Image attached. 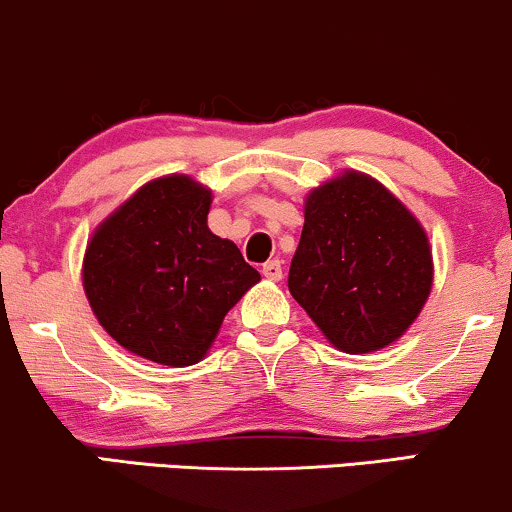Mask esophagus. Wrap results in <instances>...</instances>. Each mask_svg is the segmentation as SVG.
<instances>
[{
	"label": "esophagus",
	"mask_w": 512,
	"mask_h": 512,
	"mask_svg": "<svg viewBox=\"0 0 512 512\" xmlns=\"http://www.w3.org/2000/svg\"><path fill=\"white\" fill-rule=\"evenodd\" d=\"M263 275H266L268 280H282V263L280 261H268V263H263V270H261Z\"/></svg>",
	"instance_id": "obj_1"
}]
</instances>
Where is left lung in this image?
Here are the masks:
<instances>
[{
    "mask_svg": "<svg viewBox=\"0 0 512 512\" xmlns=\"http://www.w3.org/2000/svg\"><path fill=\"white\" fill-rule=\"evenodd\" d=\"M429 239L381 184L347 172L309 194L292 258V297L342 352L398 340L431 292Z\"/></svg>",
    "mask_w": 512,
    "mask_h": 512,
    "instance_id": "obj_1",
    "label": "left lung"
}]
</instances>
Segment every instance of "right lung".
<instances>
[{
	"label": "right lung",
	"mask_w": 512,
	"mask_h": 512,
	"mask_svg": "<svg viewBox=\"0 0 512 512\" xmlns=\"http://www.w3.org/2000/svg\"><path fill=\"white\" fill-rule=\"evenodd\" d=\"M210 191L172 174L136 191L98 227L83 287L102 328L167 366L203 359L227 311L261 280L230 239L208 230Z\"/></svg>",
	"instance_id": "1"
}]
</instances>
